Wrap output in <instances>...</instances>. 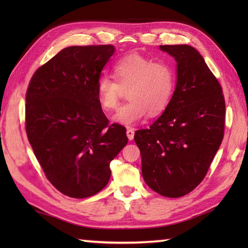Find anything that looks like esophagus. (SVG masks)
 I'll list each match as a JSON object with an SVG mask.
<instances>
[{
  "label": "esophagus",
  "instance_id": "34e87169",
  "mask_svg": "<svg viewBox=\"0 0 248 248\" xmlns=\"http://www.w3.org/2000/svg\"><path fill=\"white\" fill-rule=\"evenodd\" d=\"M127 136H128L129 140H132L134 139V129L128 128V130H127Z\"/></svg>",
  "mask_w": 248,
  "mask_h": 248
}]
</instances>
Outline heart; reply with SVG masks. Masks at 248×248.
Instances as JSON below:
<instances>
[{
	"label": "heart",
	"instance_id": "1",
	"mask_svg": "<svg viewBox=\"0 0 248 248\" xmlns=\"http://www.w3.org/2000/svg\"><path fill=\"white\" fill-rule=\"evenodd\" d=\"M115 80L102 76L97 82V97L105 112L113 110L119 103L121 89H127L130 100L117 109L112 120L131 127L147 113L156 116L164 110L172 97L175 73L165 62H155L140 54H130L116 62Z\"/></svg>",
	"mask_w": 248,
	"mask_h": 248
}]
</instances>
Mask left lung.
I'll use <instances>...</instances> for the list:
<instances>
[{
  "instance_id": "obj_1",
  "label": "left lung",
  "mask_w": 248,
  "mask_h": 248,
  "mask_svg": "<svg viewBox=\"0 0 248 248\" xmlns=\"http://www.w3.org/2000/svg\"><path fill=\"white\" fill-rule=\"evenodd\" d=\"M176 61V87L149 129L136 131L145 182L162 196L192 192L207 175L224 138L225 100L217 78L187 45L160 46Z\"/></svg>"
}]
</instances>
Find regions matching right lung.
<instances>
[{
    "label": "right lung",
    "instance_id": "right-lung-1",
    "mask_svg": "<svg viewBox=\"0 0 248 248\" xmlns=\"http://www.w3.org/2000/svg\"><path fill=\"white\" fill-rule=\"evenodd\" d=\"M115 46H72L31 77L26 134L48 180L61 193L86 198L107 186L109 164L127 145L125 128L108 124L97 82Z\"/></svg>",
    "mask_w": 248,
    "mask_h": 248
}]
</instances>
